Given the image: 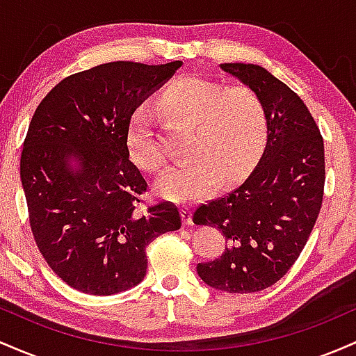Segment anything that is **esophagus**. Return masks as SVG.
Masks as SVG:
<instances>
[{
    "mask_svg": "<svg viewBox=\"0 0 356 356\" xmlns=\"http://www.w3.org/2000/svg\"><path fill=\"white\" fill-rule=\"evenodd\" d=\"M181 214H182V220H184V224H186V226H192V211H191V207H187V206H184L182 209H181Z\"/></svg>",
    "mask_w": 356,
    "mask_h": 356,
    "instance_id": "1",
    "label": "esophagus"
}]
</instances>
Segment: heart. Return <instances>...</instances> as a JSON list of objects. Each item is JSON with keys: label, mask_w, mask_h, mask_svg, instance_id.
Masks as SVG:
<instances>
[{"label": "heart", "mask_w": 356, "mask_h": 356, "mask_svg": "<svg viewBox=\"0 0 356 356\" xmlns=\"http://www.w3.org/2000/svg\"><path fill=\"white\" fill-rule=\"evenodd\" d=\"M157 105L167 115L192 127L186 164L169 167L155 181L162 199L177 204L201 201L219 186L246 174L263 152L268 138V113L254 90H222L201 76H182L159 95ZM127 150L134 164L157 170L165 157L155 140L154 118L138 108L127 125Z\"/></svg>", "instance_id": "obj_1"}]
</instances>
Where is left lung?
Wrapping results in <instances>:
<instances>
[{
    "label": "left lung",
    "instance_id": "1",
    "mask_svg": "<svg viewBox=\"0 0 356 356\" xmlns=\"http://www.w3.org/2000/svg\"><path fill=\"white\" fill-rule=\"evenodd\" d=\"M219 68L254 90L268 113L264 152L249 177L194 212V224L218 227L227 246L218 259L197 264L211 288L263 291L280 281L303 251L321 209L325 147L320 129L288 85L252 63Z\"/></svg>",
    "mask_w": 356,
    "mask_h": 356
}]
</instances>
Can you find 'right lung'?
Instances as JSON below:
<instances>
[{
  "mask_svg": "<svg viewBox=\"0 0 356 356\" xmlns=\"http://www.w3.org/2000/svg\"><path fill=\"white\" fill-rule=\"evenodd\" d=\"M182 61H112L61 80L28 127L19 175L36 246L72 288L108 296L144 280L145 248L181 227L169 202L137 211L147 182L127 125Z\"/></svg>",
  "mask_w": 356,
  "mask_h": 356,
  "instance_id": "1",
  "label": "right lung"
}]
</instances>
